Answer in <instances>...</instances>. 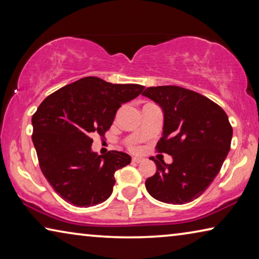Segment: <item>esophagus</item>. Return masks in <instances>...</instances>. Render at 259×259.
Masks as SVG:
<instances>
[{"instance_id": "1", "label": "esophagus", "mask_w": 259, "mask_h": 259, "mask_svg": "<svg viewBox=\"0 0 259 259\" xmlns=\"http://www.w3.org/2000/svg\"><path fill=\"white\" fill-rule=\"evenodd\" d=\"M133 161L136 162V163H140V162L144 161V159H143V157H140V156H134Z\"/></svg>"}]
</instances>
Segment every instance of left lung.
I'll return each mask as SVG.
<instances>
[{
    "mask_svg": "<svg viewBox=\"0 0 259 259\" xmlns=\"http://www.w3.org/2000/svg\"><path fill=\"white\" fill-rule=\"evenodd\" d=\"M142 95L161 107L163 131L156 148L172 156L170 164L152 157L156 172L146 179V190L164 203L191 202L210 186L229 154V117L207 97L181 87H150Z\"/></svg>",
    "mask_w": 259,
    "mask_h": 259,
    "instance_id": "8db88e82",
    "label": "left lung"
}]
</instances>
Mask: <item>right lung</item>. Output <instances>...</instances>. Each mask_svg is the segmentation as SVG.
Masks as SVG:
<instances>
[{"label": "right lung", "instance_id": "add662e5", "mask_svg": "<svg viewBox=\"0 0 259 259\" xmlns=\"http://www.w3.org/2000/svg\"><path fill=\"white\" fill-rule=\"evenodd\" d=\"M139 84H113L88 76L43 100L32 117L38 163L56 193L76 207H93L111 196L114 174L131 157L111 151L94 152L90 137H104L122 104L143 93Z\"/></svg>", "mask_w": 259, "mask_h": 259}]
</instances>
